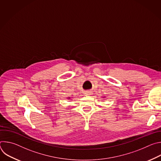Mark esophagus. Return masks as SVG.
<instances>
[{
  "mask_svg": "<svg viewBox=\"0 0 161 161\" xmlns=\"http://www.w3.org/2000/svg\"><path fill=\"white\" fill-rule=\"evenodd\" d=\"M92 94V92H86L85 93V96H90Z\"/></svg>",
  "mask_w": 161,
  "mask_h": 161,
  "instance_id": "1",
  "label": "esophagus"
}]
</instances>
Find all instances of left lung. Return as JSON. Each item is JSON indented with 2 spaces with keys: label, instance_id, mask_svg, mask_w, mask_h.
Wrapping results in <instances>:
<instances>
[{
  "label": "left lung",
  "instance_id": "1",
  "mask_svg": "<svg viewBox=\"0 0 161 161\" xmlns=\"http://www.w3.org/2000/svg\"><path fill=\"white\" fill-rule=\"evenodd\" d=\"M104 97H103V98H104Z\"/></svg>",
  "mask_w": 161,
  "mask_h": 161
}]
</instances>
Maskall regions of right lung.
I'll return each instance as SVG.
<instances>
[{"mask_svg":"<svg viewBox=\"0 0 161 161\" xmlns=\"http://www.w3.org/2000/svg\"><path fill=\"white\" fill-rule=\"evenodd\" d=\"M68 98V99H70V97H67Z\"/></svg>","mask_w":161,"mask_h":161,"instance_id":"1","label":"right lung"}]
</instances>
